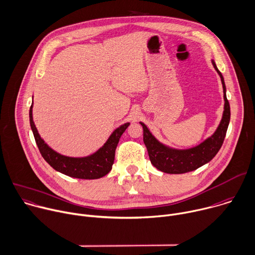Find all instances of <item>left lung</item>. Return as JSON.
<instances>
[{"mask_svg": "<svg viewBox=\"0 0 255 255\" xmlns=\"http://www.w3.org/2000/svg\"><path fill=\"white\" fill-rule=\"evenodd\" d=\"M212 64L219 74L223 86L224 112L222 120L215 132L200 144L186 149H177L160 142L143 123H139L143 128V142L151 165L167 174H184L194 171L209 163L219 151L224 141L228 125L230 122V106L226 97V86L221 72L218 70L214 60Z\"/></svg>", "mask_w": 255, "mask_h": 255, "instance_id": "left-lung-1", "label": "left lung"}]
</instances>
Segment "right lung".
Returning a JSON list of instances; mask_svg holds the SVG:
<instances>
[{
  "label": "right lung",
  "instance_id": "obj_1",
  "mask_svg": "<svg viewBox=\"0 0 255 255\" xmlns=\"http://www.w3.org/2000/svg\"><path fill=\"white\" fill-rule=\"evenodd\" d=\"M33 103L30 108L29 118H30V126L38 145V148L41 152L44 160L57 172H60L66 176L84 179V180H93L99 179L101 177L109 174L113 168L115 162L116 148L120 141L122 134L129 126V123H127L117 129L111 134L106 143L101 146L94 154L89 155L87 157L82 158H73L63 156L59 152L51 148L40 136L35 124L33 122L32 110Z\"/></svg>",
  "mask_w": 255,
  "mask_h": 255
}]
</instances>
